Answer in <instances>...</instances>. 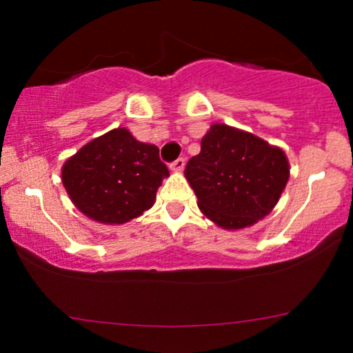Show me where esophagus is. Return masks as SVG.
I'll use <instances>...</instances> for the list:
<instances>
[{
  "instance_id": "esophagus-1",
  "label": "esophagus",
  "mask_w": 353,
  "mask_h": 353,
  "mask_svg": "<svg viewBox=\"0 0 353 353\" xmlns=\"http://www.w3.org/2000/svg\"><path fill=\"white\" fill-rule=\"evenodd\" d=\"M184 165H185V159L184 157H179V159L174 161L169 168H171V171H174V172H181L182 169H184Z\"/></svg>"
}]
</instances>
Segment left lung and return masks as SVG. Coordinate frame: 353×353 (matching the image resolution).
<instances>
[{
  "label": "left lung",
  "mask_w": 353,
  "mask_h": 353,
  "mask_svg": "<svg viewBox=\"0 0 353 353\" xmlns=\"http://www.w3.org/2000/svg\"><path fill=\"white\" fill-rule=\"evenodd\" d=\"M184 176L205 217L225 230L254 225L281 199L290 165L285 152L252 132L212 124Z\"/></svg>",
  "instance_id": "1"
}]
</instances>
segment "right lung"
Instances as JSON below:
<instances>
[{
	"instance_id": "1",
	"label": "right lung",
	"mask_w": 353,
	"mask_h": 353,
	"mask_svg": "<svg viewBox=\"0 0 353 353\" xmlns=\"http://www.w3.org/2000/svg\"><path fill=\"white\" fill-rule=\"evenodd\" d=\"M169 169L154 144L116 128L84 144L61 169L72 204L99 224H125L151 209Z\"/></svg>"
}]
</instances>
